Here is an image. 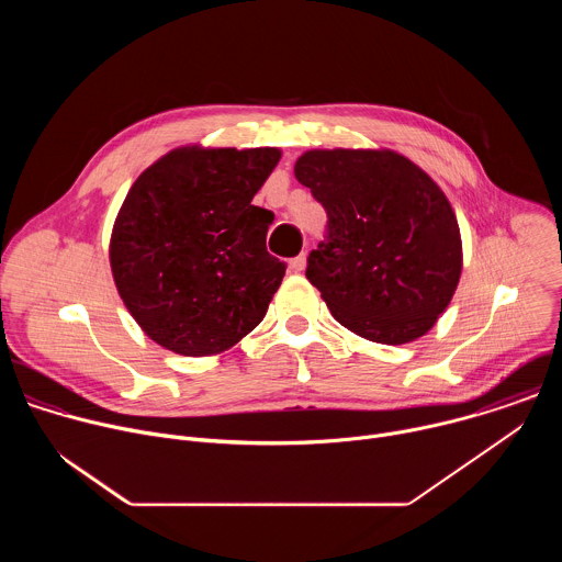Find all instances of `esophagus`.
<instances>
[{
    "mask_svg": "<svg viewBox=\"0 0 562 562\" xmlns=\"http://www.w3.org/2000/svg\"><path fill=\"white\" fill-rule=\"evenodd\" d=\"M289 267L293 269V273H300V271H304V267H306V254H300L297 258H293V260L289 262Z\"/></svg>",
    "mask_w": 562,
    "mask_h": 562,
    "instance_id": "34e87169",
    "label": "esophagus"
}]
</instances>
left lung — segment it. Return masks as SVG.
<instances>
[{
  "instance_id": "1",
  "label": "left lung",
  "mask_w": 562,
  "mask_h": 562,
  "mask_svg": "<svg viewBox=\"0 0 562 562\" xmlns=\"http://www.w3.org/2000/svg\"><path fill=\"white\" fill-rule=\"evenodd\" d=\"M293 173L329 215L306 280L331 315L380 345L425 336L462 273L460 228L442 189L391 148L304 150Z\"/></svg>"
}]
</instances>
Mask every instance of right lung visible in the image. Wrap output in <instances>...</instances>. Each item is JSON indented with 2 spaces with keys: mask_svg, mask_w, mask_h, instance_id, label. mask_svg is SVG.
Instances as JSON below:
<instances>
[{
  "mask_svg": "<svg viewBox=\"0 0 562 562\" xmlns=\"http://www.w3.org/2000/svg\"><path fill=\"white\" fill-rule=\"evenodd\" d=\"M282 150H169L139 173L109 245L113 280L139 329L189 358L217 356L249 336L282 284L267 251L273 213L251 200Z\"/></svg>",
  "mask_w": 562,
  "mask_h": 562,
  "instance_id": "obj_1",
  "label": "right lung"
}]
</instances>
